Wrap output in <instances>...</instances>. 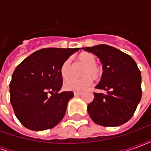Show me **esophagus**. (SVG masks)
<instances>
[{
    "mask_svg": "<svg viewBox=\"0 0 151 151\" xmlns=\"http://www.w3.org/2000/svg\"><path fill=\"white\" fill-rule=\"evenodd\" d=\"M73 95H74V96H79V95H82V93L81 92H74Z\"/></svg>",
    "mask_w": 151,
    "mask_h": 151,
    "instance_id": "esophagus-1",
    "label": "esophagus"
}]
</instances>
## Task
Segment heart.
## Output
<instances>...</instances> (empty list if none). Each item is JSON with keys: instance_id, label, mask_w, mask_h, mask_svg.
I'll use <instances>...</instances> for the list:
<instances>
[{"instance_id": "1", "label": "heart", "mask_w": 151, "mask_h": 151, "mask_svg": "<svg viewBox=\"0 0 151 151\" xmlns=\"http://www.w3.org/2000/svg\"><path fill=\"white\" fill-rule=\"evenodd\" d=\"M78 61L84 65L82 68L81 75L82 78H71L64 82V88L69 91L80 92L84 91L91 84L92 78L93 80H99L103 74V68L96 64V57L94 54L90 52H82L78 56ZM60 74L63 78H68L72 74L73 68L71 61L69 60H65L60 66Z\"/></svg>"}]
</instances>
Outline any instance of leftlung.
<instances>
[{"mask_svg": "<svg viewBox=\"0 0 151 151\" xmlns=\"http://www.w3.org/2000/svg\"><path fill=\"white\" fill-rule=\"evenodd\" d=\"M82 49L98 56L104 70L95 88L104 92L94 93V100L87 106L90 116L102 126L126 123L142 98V77L136 62L129 55L106 44Z\"/></svg>", "mask_w": 151, "mask_h": 151, "instance_id": "left-lung-1", "label": "left lung"}]
</instances>
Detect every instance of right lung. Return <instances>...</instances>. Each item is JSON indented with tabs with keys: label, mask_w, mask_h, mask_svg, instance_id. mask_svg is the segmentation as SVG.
I'll list each match as a JSON object with an SVG mask.
<instances>
[{
	"label": "right lung",
	"mask_w": 151,
	"mask_h": 151,
	"mask_svg": "<svg viewBox=\"0 0 151 151\" xmlns=\"http://www.w3.org/2000/svg\"><path fill=\"white\" fill-rule=\"evenodd\" d=\"M80 48L38 50L18 65L9 83L10 103L21 124L29 129H49L65 114L72 91L59 93L63 84L60 66Z\"/></svg>",
	"instance_id": "add662e5"
}]
</instances>
